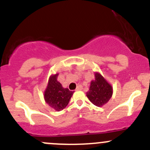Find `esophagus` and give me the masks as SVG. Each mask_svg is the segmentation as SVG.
I'll return each mask as SVG.
<instances>
[{
    "instance_id": "obj_1",
    "label": "esophagus",
    "mask_w": 150,
    "mask_h": 150,
    "mask_svg": "<svg viewBox=\"0 0 150 150\" xmlns=\"http://www.w3.org/2000/svg\"><path fill=\"white\" fill-rule=\"evenodd\" d=\"M83 89V86L82 85H78V87H77V88L75 89L76 91H79V90H82Z\"/></svg>"
}]
</instances>
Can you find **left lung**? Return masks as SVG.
Returning <instances> with one entry per match:
<instances>
[{"label":"left lung","instance_id":"left-lung-1","mask_svg":"<svg viewBox=\"0 0 150 150\" xmlns=\"http://www.w3.org/2000/svg\"><path fill=\"white\" fill-rule=\"evenodd\" d=\"M112 88L99 73H95V80L91 83L90 88L86 93L89 100L94 105L102 107L110 99Z\"/></svg>","mask_w":150,"mask_h":150}]
</instances>
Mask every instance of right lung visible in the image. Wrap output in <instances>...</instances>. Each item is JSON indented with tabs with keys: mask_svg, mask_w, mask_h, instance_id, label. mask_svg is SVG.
I'll return each instance as SVG.
<instances>
[{
	"mask_svg": "<svg viewBox=\"0 0 150 150\" xmlns=\"http://www.w3.org/2000/svg\"><path fill=\"white\" fill-rule=\"evenodd\" d=\"M57 76L58 74H56L50 78L44 93V99L48 105L57 111H60L67 107L73 91L64 88L62 84L57 81Z\"/></svg>",
	"mask_w": 150,
	"mask_h": 150,
	"instance_id": "obj_1",
	"label": "right lung"
}]
</instances>
